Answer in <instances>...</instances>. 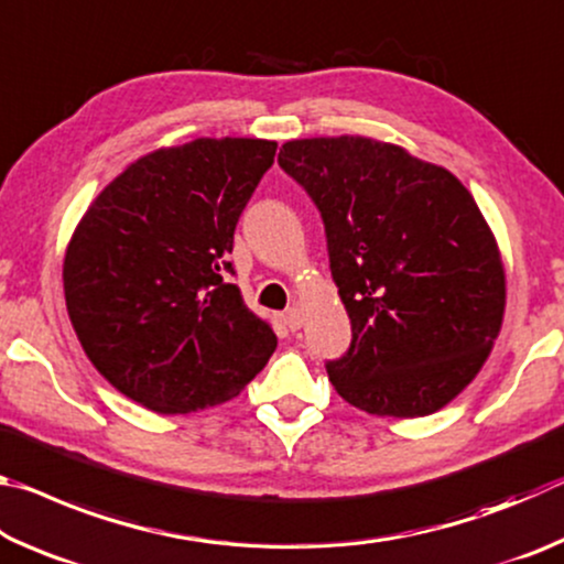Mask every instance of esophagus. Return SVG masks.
Segmentation results:
<instances>
[{"instance_id":"obj_1","label":"esophagus","mask_w":564,"mask_h":564,"mask_svg":"<svg viewBox=\"0 0 564 564\" xmlns=\"http://www.w3.org/2000/svg\"><path fill=\"white\" fill-rule=\"evenodd\" d=\"M281 318H283L285 326H289V330H299L303 326V313H301V308H295V305H293V308L285 311Z\"/></svg>"}]
</instances>
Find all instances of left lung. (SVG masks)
<instances>
[{
  "mask_svg": "<svg viewBox=\"0 0 564 564\" xmlns=\"http://www.w3.org/2000/svg\"><path fill=\"white\" fill-rule=\"evenodd\" d=\"M281 169L326 226L350 348L333 388L380 417L445 408L488 360L505 313L490 226L451 171L366 137L285 141Z\"/></svg>",
  "mask_w": 564,
  "mask_h": 564,
  "instance_id": "left-lung-1",
  "label": "left lung"
}]
</instances>
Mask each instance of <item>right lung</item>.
Here are the masks:
<instances>
[{"label":"right lung","mask_w":564,"mask_h":564,"mask_svg":"<svg viewBox=\"0 0 564 564\" xmlns=\"http://www.w3.org/2000/svg\"><path fill=\"white\" fill-rule=\"evenodd\" d=\"M275 141L196 139L141 156L94 198L64 256V299L94 368L161 415L224 403L275 333L246 308L228 253Z\"/></svg>","instance_id":"1"}]
</instances>
